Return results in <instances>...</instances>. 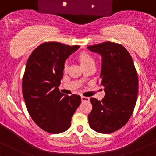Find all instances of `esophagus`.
<instances>
[{
  "mask_svg": "<svg viewBox=\"0 0 156 156\" xmlns=\"http://www.w3.org/2000/svg\"><path fill=\"white\" fill-rule=\"evenodd\" d=\"M81 100H82V102H88V101H89V98L82 96L81 97Z\"/></svg>",
  "mask_w": 156,
  "mask_h": 156,
  "instance_id": "obj_1",
  "label": "esophagus"
}]
</instances>
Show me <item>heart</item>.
Listing matches in <instances>:
<instances>
[{
    "label": "heart",
    "instance_id": "b5f03b06",
    "mask_svg": "<svg viewBox=\"0 0 156 156\" xmlns=\"http://www.w3.org/2000/svg\"><path fill=\"white\" fill-rule=\"evenodd\" d=\"M78 59L79 61H80V64L82 65V66H83V68L95 64V61L94 59V58L92 57L89 53H86V52H81V53L78 55ZM68 63L65 62L64 65V71H66L67 70H68Z\"/></svg>",
    "mask_w": 156,
    "mask_h": 156
}]
</instances>
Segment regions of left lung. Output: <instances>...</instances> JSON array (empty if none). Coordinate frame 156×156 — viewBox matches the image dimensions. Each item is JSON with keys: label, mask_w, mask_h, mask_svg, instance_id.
<instances>
[{"label": "left lung", "mask_w": 156, "mask_h": 156, "mask_svg": "<svg viewBox=\"0 0 156 156\" xmlns=\"http://www.w3.org/2000/svg\"><path fill=\"white\" fill-rule=\"evenodd\" d=\"M102 56L100 83L104 87L103 100L90 99L92 110L90 127L103 134L114 132L128 122L134 111L138 93V78L133 60L123 45L106 41L88 46Z\"/></svg>", "instance_id": "8db88e82"}]
</instances>
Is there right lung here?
I'll return each mask as SVG.
<instances>
[{
  "label": "right lung",
  "mask_w": 156,
  "mask_h": 156,
  "mask_svg": "<svg viewBox=\"0 0 156 156\" xmlns=\"http://www.w3.org/2000/svg\"><path fill=\"white\" fill-rule=\"evenodd\" d=\"M79 48L78 45L44 42L28 58L23 76V96L33 121L49 133L68 129L72 116L81 103L80 96L69 97L58 89L65 60Z\"/></svg>",
  "instance_id": "right-lung-1"
}]
</instances>
